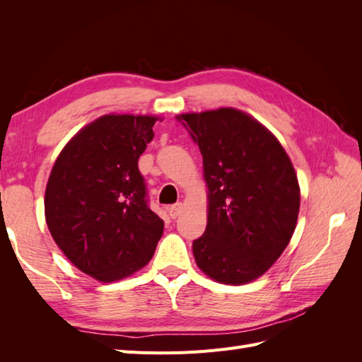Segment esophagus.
<instances>
[{"label":"esophagus","instance_id":"esophagus-1","mask_svg":"<svg viewBox=\"0 0 362 362\" xmlns=\"http://www.w3.org/2000/svg\"><path fill=\"white\" fill-rule=\"evenodd\" d=\"M168 210V214L172 217V218H177L178 216H180V213H181V210H182V204H175V205H170V206H168L166 208Z\"/></svg>","mask_w":362,"mask_h":362}]
</instances>
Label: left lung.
<instances>
[{"mask_svg": "<svg viewBox=\"0 0 362 362\" xmlns=\"http://www.w3.org/2000/svg\"><path fill=\"white\" fill-rule=\"evenodd\" d=\"M198 144L208 187V221L193 242L211 279L240 286L259 278L290 243L300 189L278 139L257 119L217 108L177 116Z\"/></svg>", "mask_w": 362, "mask_h": 362, "instance_id": "8db88e82", "label": "left lung"}]
</instances>
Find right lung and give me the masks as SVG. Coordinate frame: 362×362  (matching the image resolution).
Instances as JSON below:
<instances>
[{"label": "right lung", "mask_w": 362, "mask_h": 362, "mask_svg": "<svg viewBox=\"0 0 362 362\" xmlns=\"http://www.w3.org/2000/svg\"><path fill=\"white\" fill-rule=\"evenodd\" d=\"M157 119L101 116L68 141L52 166L45 190L49 233L75 267L101 282L145 267L163 235L137 166Z\"/></svg>", "instance_id": "1"}]
</instances>
